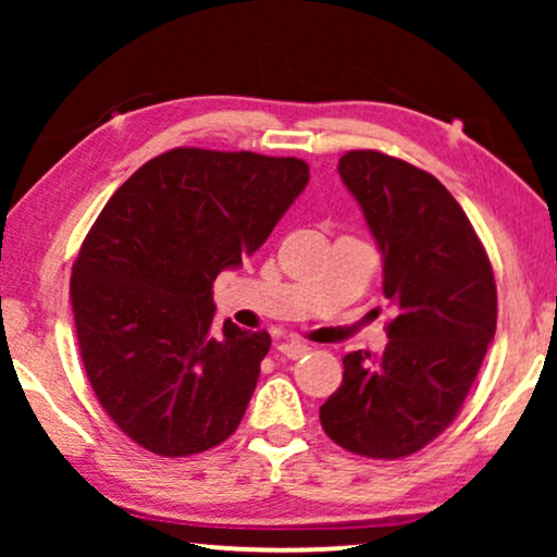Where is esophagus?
<instances>
[{"label": "esophagus", "mask_w": 557, "mask_h": 557, "mask_svg": "<svg viewBox=\"0 0 557 557\" xmlns=\"http://www.w3.org/2000/svg\"><path fill=\"white\" fill-rule=\"evenodd\" d=\"M278 352L286 357V360H299L309 352L307 345H301V342H281L278 345Z\"/></svg>", "instance_id": "obj_1"}]
</instances>
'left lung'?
<instances>
[{
    "instance_id": "left-lung-1",
    "label": "left lung",
    "mask_w": 557,
    "mask_h": 557,
    "mask_svg": "<svg viewBox=\"0 0 557 557\" xmlns=\"http://www.w3.org/2000/svg\"><path fill=\"white\" fill-rule=\"evenodd\" d=\"M337 172L383 256L395 317L383 355L342 360L319 421L347 451L400 459L446 431L467 400L497 330V286L469 218L433 174L375 149L347 151Z\"/></svg>"
}]
</instances>
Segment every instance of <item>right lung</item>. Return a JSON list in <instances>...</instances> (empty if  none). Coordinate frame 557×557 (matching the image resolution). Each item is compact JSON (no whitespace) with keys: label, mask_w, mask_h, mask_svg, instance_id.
Masks as SVG:
<instances>
[{"label":"right lung","mask_w":557,"mask_h":557,"mask_svg":"<svg viewBox=\"0 0 557 557\" xmlns=\"http://www.w3.org/2000/svg\"><path fill=\"white\" fill-rule=\"evenodd\" d=\"M309 164L180 147L139 166L83 240L71 301L98 403L134 444L193 456L238 429L269 332L212 322V284L263 246Z\"/></svg>","instance_id":"1"}]
</instances>
